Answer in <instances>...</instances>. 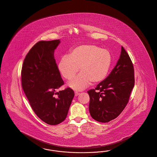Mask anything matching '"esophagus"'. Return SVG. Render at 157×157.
Returning a JSON list of instances; mask_svg holds the SVG:
<instances>
[{"label":"esophagus","instance_id":"34e87169","mask_svg":"<svg viewBox=\"0 0 157 157\" xmlns=\"http://www.w3.org/2000/svg\"><path fill=\"white\" fill-rule=\"evenodd\" d=\"M79 94V93L78 92H75V96H76H76H78Z\"/></svg>","mask_w":157,"mask_h":157}]
</instances>
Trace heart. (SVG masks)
Here are the masks:
<instances>
[{
  "instance_id": "heart-1",
  "label": "heart",
  "mask_w": 157,
  "mask_h": 157,
  "mask_svg": "<svg viewBox=\"0 0 157 157\" xmlns=\"http://www.w3.org/2000/svg\"><path fill=\"white\" fill-rule=\"evenodd\" d=\"M112 59V55L107 49H101L93 44H82L60 59L58 68L66 79L73 78L79 68L81 73L67 85L74 90L81 91L89 86L91 82L94 85L105 79Z\"/></svg>"
}]
</instances>
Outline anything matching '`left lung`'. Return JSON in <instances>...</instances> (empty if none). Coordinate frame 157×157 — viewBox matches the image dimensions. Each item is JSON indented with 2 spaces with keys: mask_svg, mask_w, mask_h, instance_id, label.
Masks as SVG:
<instances>
[{
  "mask_svg": "<svg viewBox=\"0 0 157 157\" xmlns=\"http://www.w3.org/2000/svg\"><path fill=\"white\" fill-rule=\"evenodd\" d=\"M134 85L133 65L122 46L119 59L109 75L95 89L87 92L92 118L103 123L116 118L128 103Z\"/></svg>",
  "mask_w": 157,
  "mask_h": 157,
  "instance_id": "8db88e82",
  "label": "left lung"
}]
</instances>
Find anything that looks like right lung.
Instances as JSON below:
<instances>
[{
  "mask_svg": "<svg viewBox=\"0 0 157 157\" xmlns=\"http://www.w3.org/2000/svg\"><path fill=\"white\" fill-rule=\"evenodd\" d=\"M59 43V40L38 42L22 67V87L31 107L40 119L52 125L65 120L74 97L69 87L56 92L64 85L54 56Z\"/></svg>",
  "mask_w": 157,
  "mask_h": 157,
  "instance_id": "1",
  "label": "right lung"
}]
</instances>
